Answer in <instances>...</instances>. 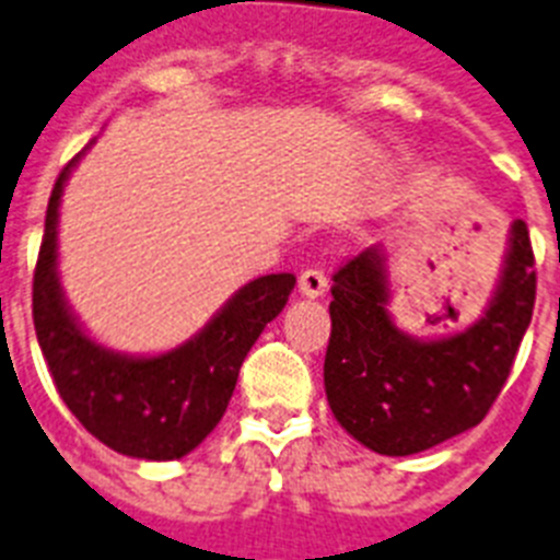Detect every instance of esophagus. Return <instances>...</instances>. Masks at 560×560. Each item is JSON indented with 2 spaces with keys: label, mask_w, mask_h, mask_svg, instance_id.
I'll return each instance as SVG.
<instances>
[{
  "label": "esophagus",
  "mask_w": 560,
  "mask_h": 560,
  "mask_svg": "<svg viewBox=\"0 0 560 560\" xmlns=\"http://www.w3.org/2000/svg\"><path fill=\"white\" fill-rule=\"evenodd\" d=\"M300 291H303L305 296H323L325 291H328V275H325V269H319V266L305 269L303 275H300Z\"/></svg>",
  "instance_id": "obj_1"
}]
</instances>
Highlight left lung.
Wrapping results in <instances>:
<instances>
[{"mask_svg": "<svg viewBox=\"0 0 560 560\" xmlns=\"http://www.w3.org/2000/svg\"><path fill=\"white\" fill-rule=\"evenodd\" d=\"M530 232L513 221L497 294L471 328L415 339L393 323L387 255L364 249L334 275L325 393L336 420L387 457L477 427L502 393L536 305Z\"/></svg>", "mask_w": 560, "mask_h": 560, "instance_id": "8db88e82", "label": "left lung"}]
</instances>
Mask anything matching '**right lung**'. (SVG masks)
<instances>
[{"instance_id":"add662e5","label":"right lung","mask_w":560,"mask_h":560,"mask_svg":"<svg viewBox=\"0 0 560 560\" xmlns=\"http://www.w3.org/2000/svg\"><path fill=\"white\" fill-rule=\"evenodd\" d=\"M72 156L58 176L44 219L33 275V323L58 395L114 452L140 459H179L219 427L246 353L289 303L296 277H257L237 289L199 334L162 355H126L89 339L58 283V207Z\"/></svg>"}]
</instances>
